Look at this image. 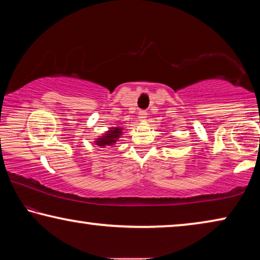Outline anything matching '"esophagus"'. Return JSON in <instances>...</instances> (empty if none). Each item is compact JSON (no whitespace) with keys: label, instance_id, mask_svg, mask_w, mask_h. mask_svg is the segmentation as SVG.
<instances>
[{"label":"esophagus","instance_id":"1","mask_svg":"<svg viewBox=\"0 0 260 260\" xmlns=\"http://www.w3.org/2000/svg\"><path fill=\"white\" fill-rule=\"evenodd\" d=\"M139 115H140V119H141V120H143V119H146V117H147V111L141 110L139 112Z\"/></svg>","mask_w":260,"mask_h":260}]
</instances>
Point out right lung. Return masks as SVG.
Listing matches in <instances>:
<instances>
[{"label":"right lung","instance_id":"obj_1","mask_svg":"<svg viewBox=\"0 0 260 260\" xmlns=\"http://www.w3.org/2000/svg\"><path fill=\"white\" fill-rule=\"evenodd\" d=\"M120 135H121L120 127H112L108 133H105V135H103L102 138L96 140V145L100 147L113 146L114 143L118 141V139L120 138Z\"/></svg>","mask_w":260,"mask_h":260}]
</instances>
